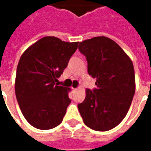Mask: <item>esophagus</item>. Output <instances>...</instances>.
<instances>
[{
	"label": "esophagus",
	"instance_id": "34e87169",
	"mask_svg": "<svg viewBox=\"0 0 151 151\" xmlns=\"http://www.w3.org/2000/svg\"><path fill=\"white\" fill-rule=\"evenodd\" d=\"M72 91L73 92H76V91H78V88H73L72 89Z\"/></svg>",
	"mask_w": 151,
	"mask_h": 151
}]
</instances>
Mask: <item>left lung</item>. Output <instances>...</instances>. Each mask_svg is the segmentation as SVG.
Wrapping results in <instances>:
<instances>
[{
    "mask_svg": "<svg viewBox=\"0 0 151 151\" xmlns=\"http://www.w3.org/2000/svg\"><path fill=\"white\" fill-rule=\"evenodd\" d=\"M86 57L88 73L97 88L86 89L85 100L78 105L86 126L108 131L123 120L135 93L134 68L130 57L115 41L97 36L80 42Z\"/></svg>",
    "mask_w": 151,
    "mask_h": 151,
    "instance_id": "1",
    "label": "left lung"
}]
</instances>
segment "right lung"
Segmentation results:
<instances>
[{"label": "right lung", "instance_id": "1", "mask_svg": "<svg viewBox=\"0 0 151 151\" xmlns=\"http://www.w3.org/2000/svg\"><path fill=\"white\" fill-rule=\"evenodd\" d=\"M78 42L46 36L25 50L15 78V94L25 119L39 129H51L61 123L71 100V89L58 86Z\"/></svg>", "mask_w": 151, "mask_h": 151}]
</instances>
